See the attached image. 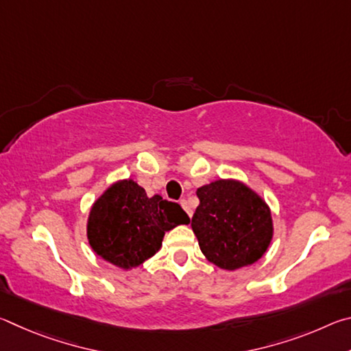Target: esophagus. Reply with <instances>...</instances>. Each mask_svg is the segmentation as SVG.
Wrapping results in <instances>:
<instances>
[{"mask_svg": "<svg viewBox=\"0 0 351 351\" xmlns=\"http://www.w3.org/2000/svg\"><path fill=\"white\" fill-rule=\"evenodd\" d=\"M180 204L182 206V209L187 212V215H189V217H192V213H193V212H192V209H190V207H189V203H187V199H184V198H182V199L180 201Z\"/></svg>", "mask_w": 351, "mask_h": 351, "instance_id": "1", "label": "esophagus"}]
</instances>
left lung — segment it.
<instances>
[{"instance_id":"8db88e82","label":"left lung","mask_w":351,"mask_h":351,"mask_svg":"<svg viewBox=\"0 0 351 351\" xmlns=\"http://www.w3.org/2000/svg\"><path fill=\"white\" fill-rule=\"evenodd\" d=\"M192 229L207 260L234 271L252 265L272 239L269 207L245 184L219 180L197 190Z\"/></svg>"}]
</instances>
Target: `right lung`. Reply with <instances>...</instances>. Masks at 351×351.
Returning <instances> with one entry per match:
<instances>
[{"label": "right lung", "instance_id": "add662e5", "mask_svg": "<svg viewBox=\"0 0 351 351\" xmlns=\"http://www.w3.org/2000/svg\"><path fill=\"white\" fill-rule=\"evenodd\" d=\"M190 218L178 203L159 195L147 197L132 180L119 181L94 203L88 219V240L104 260L130 269L153 257L164 234Z\"/></svg>", "mask_w": 351, "mask_h": 351}]
</instances>
